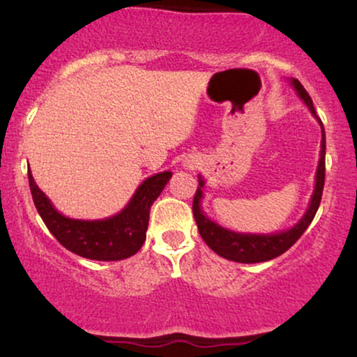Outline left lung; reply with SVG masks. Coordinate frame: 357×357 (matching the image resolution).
<instances>
[{"label": "left lung", "instance_id": "obj_1", "mask_svg": "<svg viewBox=\"0 0 357 357\" xmlns=\"http://www.w3.org/2000/svg\"><path fill=\"white\" fill-rule=\"evenodd\" d=\"M294 87H296L297 93L301 99L305 102L307 107L315 116V109L312 104V99L307 93V90L302 87L298 80H292ZM321 122V121H319ZM322 127V142H321V159H319L317 166V176H315V190L310 199L309 210L305 211L304 218H302L294 228L290 230L275 233V235H241V233H233L227 228H221L220 225L213 223L203 215L202 208H199V202L203 198V184L204 181L199 178V186L196 190L195 198H192V216H195L196 225H198V231L204 240V243L210 247L213 252L218 253L220 257L227 258V260L240 261V264H258V261H267L272 260L287 250L292 247L296 241L301 238L302 233L307 230L310 223H312L315 213L319 210V204L322 199V190H324V179H326V132Z\"/></svg>", "mask_w": 357, "mask_h": 357}]
</instances>
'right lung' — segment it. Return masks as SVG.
Here are the masks:
<instances>
[{
	"mask_svg": "<svg viewBox=\"0 0 357 357\" xmlns=\"http://www.w3.org/2000/svg\"><path fill=\"white\" fill-rule=\"evenodd\" d=\"M169 178V171L147 178L119 215L107 220L85 221L60 215L28 171L33 203L52 235L77 255L102 261L124 260L141 250L146 240L151 206L165 190Z\"/></svg>",
	"mask_w": 357,
	"mask_h": 357,
	"instance_id": "right-lung-1",
	"label": "right lung"
}]
</instances>
